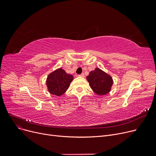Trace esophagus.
Returning a JSON list of instances; mask_svg holds the SVG:
<instances>
[{
	"label": "esophagus",
	"instance_id": "34e87169",
	"mask_svg": "<svg viewBox=\"0 0 156 156\" xmlns=\"http://www.w3.org/2000/svg\"><path fill=\"white\" fill-rule=\"evenodd\" d=\"M78 76H80V77H82V78H83V77H85V75L83 73H82V74H81V75H78Z\"/></svg>",
	"mask_w": 156,
	"mask_h": 156
}]
</instances>
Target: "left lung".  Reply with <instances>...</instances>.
I'll use <instances>...</instances> for the list:
<instances>
[{
    "label": "left lung",
    "instance_id": "8db88e82",
    "mask_svg": "<svg viewBox=\"0 0 156 156\" xmlns=\"http://www.w3.org/2000/svg\"><path fill=\"white\" fill-rule=\"evenodd\" d=\"M87 80L92 90L98 95L108 94L113 84L112 77L99 68H95L90 72Z\"/></svg>",
    "mask_w": 156,
    "mask_h": 156
}]
</instances>
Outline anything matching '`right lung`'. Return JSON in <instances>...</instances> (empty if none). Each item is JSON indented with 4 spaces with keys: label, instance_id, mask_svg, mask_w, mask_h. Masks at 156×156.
<instances>
[{
    "label": "right lung",
    "instance_id": "add662e5",
    "mask_svg": "<svg viewBox=\"0 0 156 156\" xmlns=\"http://www.w3.org/2000/svg\"><path fill=\"white\" fill-rule=\"evenodd\" d=\"M73 80V75L68 74L62 68L57 69L47 76L46 84L49 93L61 96L68 89Z\"/></svg>",
    "mask_w": 156,
    "mask_h": 156
}]
</instances>
